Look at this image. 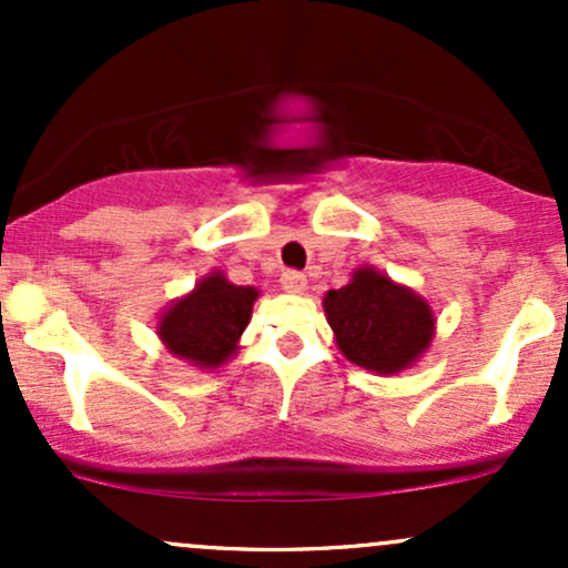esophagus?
<instances>
[{
  "label": "esophagus",
  "instance_id": "34e87169",
  "mask_svg": "<svg viewBox=\"0 0 568 568\" xmlns=\"http://www.w3.org/2000/svg\"><path fill=\"white\" fill-rule=\"evenodd\" d=\"M280 285H283L285 293H302L306 288V277L296 270H285L283 277H280Z\"/></svg>",
  "mask_w": 568,
  "mask_h": 568
}]
</instances>
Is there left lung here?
Returning a JSON list of instances; mask_svg holds the SVG:
<instances>
[{
	"mask_svg": "<svg viewBox=\"0 0 568 568\" xmlns=\"http://www.w3.org/2000/svg\"><path fill=\"white\" fill-rule=\"evenodd\" d=\"M336 347L355 366L400 374L425 355L435 336L429 304L374 266H361L344 288L323 298Z\"/></svg>",
	"mask_w": 568,
	"mask_h": 568,
	"instance_id": "left-lung-1",
	"label": "left lung"
}]
</instances>
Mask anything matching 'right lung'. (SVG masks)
Masks as SVG:
<instances>
[{"label": "right lung", "mask_w": 568, "mask_h": 568, "mask_svg": "<svg viewBox=\"0 0 568 568\" xmlns=\"http://www.w3.org/2000/svg\"><path fill=\"white\" fill-rule=\"evenodd\" d=\"M256 298L258 291L251 285H234L221 272H211L168 306L158 334L168 352L189 366L219 368L237 352Z\"/></svg>", "instance_id": "right-lung-1"}]
</instances>
